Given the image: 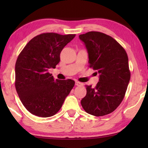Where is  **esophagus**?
<instances>
[{
	"instance_id": "esophagus-1",
	"label": "esophagus",
	"mask_w": 148,
	"mask_h": 148,
	"mask_svg": "<svg viewBox=\"0 0 148 148\" xmlns=\"http://www.w3.org/2000/svg\"><path fill=\"white\" fill-rule=\"evenodd\" d=\"M75 85L77 86H83V83H81L79 82H75Z\"/></svg>"
}]
</instances>
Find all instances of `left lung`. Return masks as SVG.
I'll return each instance as SVG.
<instances>
[{
    "instance_id": "obj_1",
    "label": "left lung",
    "mask_w": 148,
    "mask_h": 148,
    "mask_svg": "<svg viewBox=\"0 0 148 148\" xmlns=\"http://www.w3.org/2000/svg\"><path fill=\"white\" fill-rule=\"evenodd\" d=\"M79 37L88 50L89 66L100 74L95 88L86 86L81 104L88 114L104 116L112 112L125 97L131 78L128 56L120 44L105 34L89 32Z\"/></svg>"
}]
</instances>
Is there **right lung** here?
<instances>
[{
	"mask_svg": "<svg viewBox=\"0 0 148 148\" xmlns=\"http://www.w3.org/2000/svg\"><path fill=\"white\" fill-rule=\"evenodd\" d=\"M75 34L44 33L30 40L15 64V88L22 104L36 116L56 114L74 87L71 79H54L49 71L60 62L63 48Z\"/></svg>",
	"mask_w": 148,
	"mask_h": 148,
	"instance_id": "right-lung-1",
	"label": "right lung"
}]
</instances>
